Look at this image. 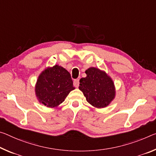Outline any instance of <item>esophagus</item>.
<instances>
[{
	"mask_svg": "<svg viewBox=\"0 0 156 156\" xmlns=\"http://www.w3.org/2000/svg\"><path fill=\"white\" fill-rule=\"evenodd\" d=\"M79 80L78 79H76V80H74V81H73V85L75 86L76 87H78V86H79Z\"/></svg>",
	"mask_w": 156,
	"mask_h": 156,
	"instance_id": "34e87169",
	"label": "esophagus"
}]
</instances>
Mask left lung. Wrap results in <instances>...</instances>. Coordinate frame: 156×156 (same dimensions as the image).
I'll return each instance as SVG.
<instances>
[{
	"instance_id": "obj_1",
	"label": "left lung",
	"mask_w": 156,
	"mask_h": 156,
	"mask_svg": "<svg viewBox=\"0 0 156 156\" xmlns=\"http://www.w3.org/2000/svg\"><path fill=\"white\" fill-rule=\"evenodd\" d=\"M87 76L80 80L79 90L87 102L96 108L107 107L116 94L115 84L105 71L95 67L85 71Z\"/></svg>"
}]
</instances>
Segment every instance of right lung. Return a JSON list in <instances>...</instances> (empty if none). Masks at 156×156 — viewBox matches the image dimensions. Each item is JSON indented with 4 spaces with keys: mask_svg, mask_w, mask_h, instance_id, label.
Instances as JSON below:
<instances>
[{
    "mask_svg": "<svg viewBox=\"0 0 156 156\" xmlns=\"http://www.w3.org/2000/svg\"><path fill=\"white\" fill-rule=\"evenodd\" d=\"M74 89L70 73L56 65L47 67L39 74L34 91L39 103L48 108H56Z\"/></svg>",
    "mask_w": 156,
    "mask_h": 156,
    "instance_id": "1",
    "label": "right lung"
}]
</instances>
